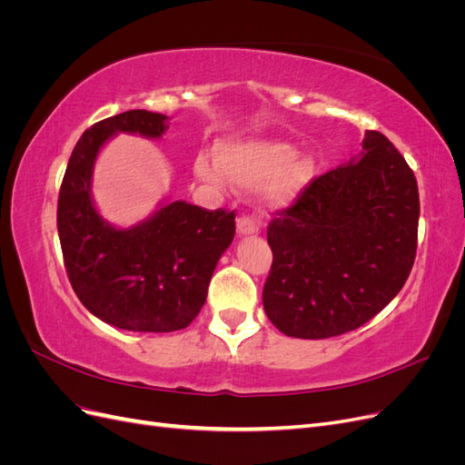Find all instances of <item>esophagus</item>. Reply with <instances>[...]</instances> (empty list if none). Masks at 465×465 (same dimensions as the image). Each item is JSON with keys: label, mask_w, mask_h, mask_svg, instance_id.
<instances>
[{"label": "esophagus", "mask_w": 465, "mask_h": 465, "mask_svg": "<svg viewBox=\"0 0 465 465\" xmlns=\"http://www.w3.org/2000/svg\"><path fill=\"white\" fill-rule=\"evenodd\" d=\"M236 231L241 236H250V234H258L260 231V224L254 217H241L236 221Z\"/></svg>", "instance_id": "obj_1"}]
</instances>
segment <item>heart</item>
<instances>
[{
	"instance_id": "heart-1",
	"label": "heart",
	"mask_w": 465,
	"mask_h": 465,
	"mask_svg": "<svg viewBox=\"0 0 465 465\" xmlns=\"http://www.w3.org/2000/svg\"><path fill=\"white\" fill-rule=\"evenodd\" d=\"M219 164L205 154L195 161L200 178L221 186L223 172L241 188L263 184V202L270 209H285L301 198L312 182L314 161L306 154H294L289 143L275 139H244L217 145Z\"/></svg>"
}]
</instances>
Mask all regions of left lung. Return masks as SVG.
Returning a JSON list of instances; mask_svg holds the SVG:
<instances>
[{"mask_svg":"<svg viewBox=\"0 0 465 465\" xmlns=\"http://www.w3.org/2000/svg\"><path fill=\"white\" fill-rule=\"evenodd\" d=\"M362 157L314 178L279 211L263 311L301 340L357 330L405 285L417 254L419 190L401 153L367 132Z\"/></svg>","mask_w":465,"mask_h":465,"instance_id":"obj_1","label":"left lung"}]
</instances>
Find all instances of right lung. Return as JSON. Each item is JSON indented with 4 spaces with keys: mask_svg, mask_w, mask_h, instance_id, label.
<instances>
[{
    "mask_svg": "<svg viewBox=\"0 0 465 465\" xmlns=\"http://www.w3.org/2000/svg\"><path fill=\"white\" fill-rule=\"evenodd\" d=\"M168 118L128 110L96 122L69 157L58 198V234L72 287L91 314L128 331L190 326L207 299L211 275L234 238V211L163 203L143 223L116 229L93 203L98 151L118 132L157 139Z\"/></svg>",
    "mask_w": 465,
    "mask_h": 465,
    "instance_id": "add662e5",
    "label": "right lung"
}]
</instances>
